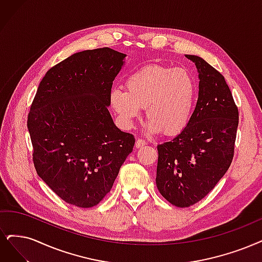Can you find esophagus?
Instances as JSON below:
<instances>
[{
    "label": "esophagus",
    "mask_w": 262,
    "mask_h": 262,
    "mask_svg": "<svg viewBox=\"0 0 262 262\" xmlns=\"http://www.w3.org/2000/svg\"><path fill=\"white\" fill-rule=\"evenodd\" d=\"M147 144V142L144 141L143 139H137L136 140V148H142Z\"/></svg>",
    "instance_id": "esophagus-1"
}]
</instances>
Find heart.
I'll return each mask as SVG.
<instances>
[{
	"label": "heart",
	"instance_id": "1",
	"mask_svg": "<svg viewBox=\"0 0 262 262\" xmlns=\"http://www.w3.org/2000/svg\"><path fill=\"white\" fill-rule=\"evenodd\" d=\"M125 87L126 92L110 93L112 109L125 127H130L143 108L151 133L175 136L188 126L198 97L196 80L188 69L148 66L130 74Z\"/></svg>",
	"mask_w": 262,
	"mask_h": 262
}]
</instances>
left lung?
Returning a JSON list of instances; mask_svg holds the SVG:
<instances>
[{"instance_id":"left-lung-1","label":"left lung","mask_w":262,"mask_h":262,"mask_svg":"<svg viewBox=\"0 0 262 262\" xmlns=\"http://www.w3.org/2000/svg\"><path fill=\"white\" fill-rule=\"evenodd\" d=\"M199 98L187 127L158 146L157 187L180 208L204 199L229 169L234 156L238 109L225 76L199 56Z\"/></svg>"}]
</instances>
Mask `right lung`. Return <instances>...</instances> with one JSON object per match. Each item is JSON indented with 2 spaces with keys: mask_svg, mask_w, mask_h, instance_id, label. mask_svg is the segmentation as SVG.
Masks as SVG:
<instances>
[{
  "mask_svg": "<svg viewBox=\"0 0 262 262\" xmlns=\"http://www.w3.org/2000/svg\"><path fill=\"white\" fill-rule=\"evenodd\" d=\"M125 54L109 47L75 53L52 67L28 114L37 175L68 204L89 208L110 192L135 138L108 111Z\"/></svg>",
  "mask_w": 262,
  "mask_h": 262,
  "instance_id": "add662e5",
  "label": "right lung"
}]
</instances>
